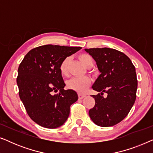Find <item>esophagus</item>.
I'll use <instances>...</instances> for the list:
<instances>
[{"instance_id": "esophagus-1", "label": "esophagus", "mask_w": 153, "mask_h": 153, "mask_svg": "<svg viewBox=\"0 0 153 153\" xmlns=\"http://www.w3.org/2000/svg\"><path fill=\"white\" fill-rule=\"evenodd\" d=\"M85 97V95H83V94H81V93L78 94V97L79 100H82L83 98H84Z\"/></svg>"}]
</instances>
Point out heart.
I'll return each instance as SVG.
<instances>
[{"instance_id": "heart-1", "label": "heart", "mask_w": 153, "mask_h": 153, "mask_svg": "<svg viewBox=\"0 0 153 153\" xmlns=\"http://www.w3.org/2000/svg\"><path fill=\"white\" fill-rule=\"evenodd\" d=\"M79 59L88 68H91L93 65V59L91 55L88 53H81L78 56ZM70 58L66 57L60 62L59 70L62 76H68V66ZM91 83V80L89 77H74L67 82V86L69 89L72 90L79 93H85Z\"/></svg>"}]
</instances>
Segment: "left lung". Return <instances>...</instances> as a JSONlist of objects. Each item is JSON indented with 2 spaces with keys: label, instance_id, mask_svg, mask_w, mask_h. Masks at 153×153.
I'll return each mask as SVG.
<instances>
[{
  "label": "left lung",
  "instance_id": "8db88e82",
  "mask_svg": "<svg viewBox=\"0 0 153 153\" xmlns=\"http://www.w3.org/2000/svg\"><path fill=\"white\" fill-rule=\"evenodd\" d=\"M97 63L101 74L93 85L100 92L92 95L95 104L89 111L93 123L101 127H111L122 121L134 104L138 81L135 67L128 56L110 48L85 49ZM104 92L108 93L104 98Z\"/></svg>",
  "mask_w": 153,
  "mask_h": 153
}]
</instances>
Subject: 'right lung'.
<instances>
[{"mask_svg":"<svg viewBox=\"0 0 153 153\" xmlns=\"http://www.w3.org/2000/svg\"><path fill=\"white\" fill-rule=\"evenodd\" d=\"M79 47L47 45L31 49L18 68L19 95L29 117L46 128L61 126L70 115V106L78 100L72 90H65L59 66ZM59 92L57 94L54 92Z\"/></svg>","mask_w":153,"mask_h":153,"instance_id":"1","label":"right lung"}]
</instances>
